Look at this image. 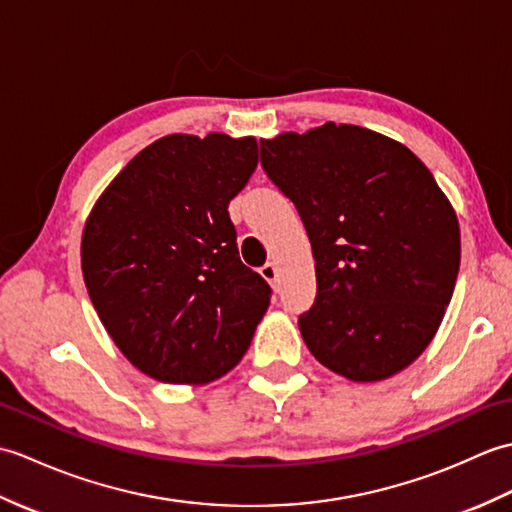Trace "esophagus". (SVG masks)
Listing matches in <instances>:
<instances>
[{
    "label": "esophagus",
    "mask_w": 512,
    "mask_h": 512,
    "mask_svg": "<svg viewBox=\"0 0 512 512\" xmlns=\"http://www.w3.org/2000/svg\"><path fill=\"white\" fill-rule=\"evenodd\" d=\"M259 273H262V277L268 281L270 286H275V281H277V266L275 264H264L262 268H259Z\"/></svg>",
    "instance_id": "34e87169"
}]
</instances>
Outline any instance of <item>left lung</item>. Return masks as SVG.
Returning a JSON list of instances; mask_svg holds the SVG:
<instances>
[{"label":"left lung","mask_w":512,"mask_h":512,"mask_svg":"<svg viewBox=\"0 0 512 512\" xmlns=\"http://www.w3.org/2000/svg\"><path fill=\"white\" fill-rule=\"evenodd\" d=\"M262 167L306 226L317 297L308 350L356 383L398 374L438 332L460 270V226L411 151L356 125L262 140Z\"/></svg>","instance_id":"1"}]
</instances>
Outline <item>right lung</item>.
Returning a JSON list of instances; mask_svg holds the SVG:
<instances>
[{
    "mask_svg": "<svg viewBox=\"0 0 512 512\" xmlns=\"http://www.w3.org/2000/svg\"><path fill=\"white\" fill-rule=\"evenodd\" d=\"M255 138L171 134L118 173L85 222L81 268L118 350L162 383H211L248 350L270 286L242 264L228 202Z\"/></svg>",
    "mask_w": 512,
    "mask_h": 512,
    "instance_id": "right-lung-1",
    "label": "right lung"
}]
</instances>
